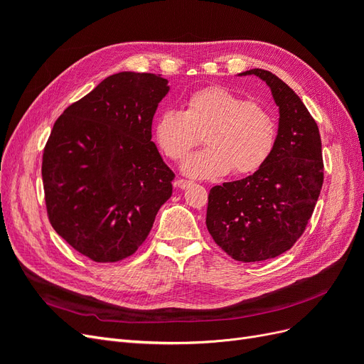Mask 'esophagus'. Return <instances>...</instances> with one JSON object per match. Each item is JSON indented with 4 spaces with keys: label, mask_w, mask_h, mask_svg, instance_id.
I'll return each mask as SVG.
<instances>
[{
    "label": "esophagus",
    "mask_w": 364,
    "mask_h": 364,
    "mask_svg": "<svg viewBox=\"0 0 364 364\" xmlns=\"http://www.w3.org/2000/svg\"><path fill=\"white\" fill-rule=\"evenodd\" d=\"M174 185L178 186V188H181V190H185V188H188V186L193 185V183L188 182V181H185V179H178V181H176Z\"/></svg>",
    "instance_id": "esophagus-1"
}]
</instances>
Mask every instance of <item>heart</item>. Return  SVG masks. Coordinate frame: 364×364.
Listing matches in <instances>:
<instances>
[{
	"label": "heart",
	"instance_id": "b5f03b06",
	"mask_svg": "<svg viewBox=\"0 0 364 364\" xmlns=\"http://www.w3.org/2000/svg\"><path fill=\"white\" fill-rule=\"evenodd\" d=\"M203 144L182 165L193 179L247 174L266 162L274 144V121L261 105L225 86H208L185 100L183 111L164 109L153 121V138L171 161H182L202 132Z\"/></svg>",
	"mask_w": 364,
	"mask_h": 364
}]
</instances>
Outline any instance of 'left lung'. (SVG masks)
I'll list each match as a JSON object with an SVG mask.
<instances>
[{
	"label": "left lung",
	"instance_id": "left-lung-1",
	"mask_svg": "<svg viewBox=\"0 0 364 364\" xmlns=\"http://www.w3.org/2000/svg\"><path fill=\"white\" fill-rule=\"evenodd\" d=\"M238 75H257L270 87L278 135L255 173L213 186L206 228L230 258L257 262L287 252L305 230L323 183L322 141L299 95L279 77L259 68Z\"/></svg>",
	"mask_w": 364,
	"mask_h": 364
}]
</instances>
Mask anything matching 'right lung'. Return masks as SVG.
<instances>
[{
  "instance_id": "right-lung-1",
  "label": "right lung",
  "mask_w": 364,
  "mask_h": 364,
  "mask_svg": "<svg viewBox=\"0 0 364 364\" xmlns=\"http://www.w3.org/2000/svg\"><path fill=\"white\" fill-rule=\"evenodd\" d=\"M168 80L149 73L106 77L53 126L42 158L50 223L82 255L117 262L144 243L174 173L151 141Z\"/></svg>"
}]
</instances>
